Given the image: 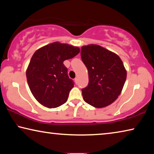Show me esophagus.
Returning a JSON list of instances; mask_svg holds the SVG:
<instances>
[{
    "instance_id": "obj_1",
    "label": "esophagus",
    "mask_w": 154,
    "mask_h": 154,
    "mask_svg": "<svg viewBox=\"0 0 154 154\" xmlns=\"http://www.w3.org/2000/svg\"><path fill=\"white\" fill-rule=\"evenodd\" d=\"M75 82L76 83H77V82H78V77H75Z\"/></svg>"
}]
</instances>
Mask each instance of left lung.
Masks as SVG:
<instances>
[{
	"label": "left lung",
	"mask_w": 154,
	"mask_h": 154,
	"mask_svg": "<svg viewBox=\"0 0 154 154\" xmlns=\"http://www.w3.org/2000/svg\"><path fill=\"white\" fill-rule=\"evenodd\" d=\"M81 57L89 75L88 86L82 90L83 100L96 108L111 105L120 94L126 79L122 60L98 45L83 46Z\"/></svg>",
	"instance_id": "1"
}]
</instances>
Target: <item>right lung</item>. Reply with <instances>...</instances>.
<instances>
[{
  "label": "right lung",
  "instance_id": "1",
  "mask_svg": "<svg viewBox=\"0 0 154 154\" xmlns=\"http://www.w3.org/2000/svg\"><path fill=\"white\" fill-rule=\"evenodd\" d=\"M79 51L77 47L54 42L35 52L28 66L26 78L31 92L41 105L56 108L66 102L74 82L69 78L63 62Z\"/></svg>",
  "mask_w": 154,
  "mask_h": 154
}]
</instances>
